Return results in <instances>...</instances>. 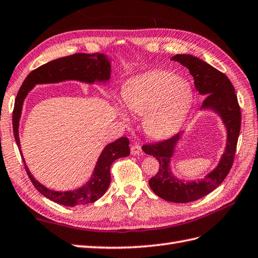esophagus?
Instances as JSON below:
<instances>
[{"instance_id":"1","label":"esophagus","mask_w":258,"mask_h":258,"mask_svg":"<svg viewBox=\"0 0 258 258\" xmlns=\"http://www.w3.org/2000/svg\"><path fill=\"white\" fill-rule=\"evenodd\" d=\"M141 152H142V149L139 145H134L131 147V154H134V156H139Z\"/></svg>"}]
</instances>
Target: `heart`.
<instances>
[{"label":"heart","instance_id":"1","mask_svg":"<svg viewBox=\"0 0 258 258\" xmlns=\"http://www.w3.org/2000/svg\"><path fill=\"white\" fill-rule=\"evenodd\" d=\"M124 107L144 116V129L156 139L175 134L193 102V89L172 73L152 71L130 79L122 93ZM122 117L128 121L127 113Z\"/></svg>","mask_w":258,"mask_h":258}]
</instances>
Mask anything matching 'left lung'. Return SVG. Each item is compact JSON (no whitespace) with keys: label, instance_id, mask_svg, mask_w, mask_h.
<instances>
[{"label":"left lung","instance_id":"left-lung-1","mask_svg":"<svg viewBox=\"0 0 258 258\" xmlns=\"http://www.w3.org/2000/svg\"><path fill=\"white\" fill-rule=\"evenodd\" d=\"M171 60L186 67L193 76L194 86L199 94L207 96L201 106V111L216 113L226 129V146L219 163L203 179L198 181L177 179L171 170V160L184 131L164 141L142 147V150L153 156L160 164L158 173L149 180L151 190L165 201L188 203L214 191L230 172L241 130V109L235 89L224 74L193 55L176 54L171 57Z\"/></svg>","mask_w":258,"mask_h":258}]
</instances>
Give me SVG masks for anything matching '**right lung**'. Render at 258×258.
<instances>
[{"mask_svg": "<svg viewBox=\"0 0 258 258\" xmlns=\"http://www.w3.org/2000/svg\"><path fill=\"white\" fill-rule=\"evenodd\" d=\"M111 76V59L105 54H85L78 53L61 57L47 64H44L35 71L28 74L17 93L13 110V131L16 145L20 149L25 170L39 193L45 198L51 200L65 207L89 204L97 201L106 193L110 184V165L114 160L128 157L130 153L129 139L122 137L116 141L108 144L97 160L96 165L88 182L81 187L70 191H55L43 185L34 176L26 165L21 151V141L19 136L20 120L22 116L23 105L28 93L36 85L58 84L67 81H76L85 84H107Z\"/></svg>", "mask_w": 258, "mask_h": 258, "instance_id": "right-lung-1", "label": "right lung"}]
</instances>
